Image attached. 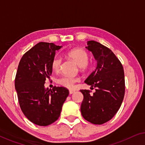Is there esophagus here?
Wrapping results in <instances>:
<instances>
[{
	"label": "esophagus",
	"instance_id": "obj_1",
	"mask_svg": "<svg viewBox=\"0 0 145 145\" xmlns=\"http://www.w3.org/2000/svg\"><path fill=\"white\" fill-rule=\"evenodd\" d=\"M74 90H69V94H73V93H74Z\"/></svg>",
	"mask_w": 145,
	"mask_h": 145
}]
</instances>
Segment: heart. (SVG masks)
<instances>
[{
    "instance_id": "obj_1",
    "label": "heart",
    "mask_w": 145,
    "mask_h": 145,
    "mask_svg": "<svg viewBox=\"0 0 145 145\" xmlns=\"http://www.w3.org/2000/svg\"><path fill=\"white\" fill-rule=\"evenodd\" d=\"M67 56L69 58L74 61L80 67L81 70H85L88 67L89 55L88 53L84 49H72L67 53ZM61 63H62V59L58 55H55L53 57L51 61V67L53 71H55V72H58L61 69ZM77 81H78V78L68 76V75H63L57 79V82L59 84L68 88H72L74 83Z\"/></svg>"
}]
</instances>
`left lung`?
I'll return each instance as SVG.
<instances>
[{"label": "left lung", "mask_w": 145, "mask_h": 145, "mask_svg": "<svg viewBox=\"0 0 145 145\" xmlns=\"http://www.w3.org/2000/svg\"><path fill=\"white\" fill-rule=\"evenodd\" d=\"M86 48L92 52L97 67L84 82L96 88L80 90L84 96L80 111L83 118L96 125L110 121L120 108L125 95L123 68L120 60L108 47L95 41H88Z\"/></svg>", "instance_id": "left-lung-1"}]
</instances>
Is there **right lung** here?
Returning <instances> with one entry per match:
<instances>
[{"mask_svg":"<svg viewBox=\"0 0 145 145\" xmlns=\"http://www.w3.org/2000/svg\"><path fill=\"white\" fill-rule=\"evenodd\" d=\"M62 46L39 42L27 51L20 61L15 78L20 106L24 116L33 123L49 125L58 120L63 103L69 96L64 87L45 88L52 73L51 61L55 51Z\"/></svg>","mask_w":145,"mask_h":145,"instance_id":"1","label":"right lung"}]
</instances>
